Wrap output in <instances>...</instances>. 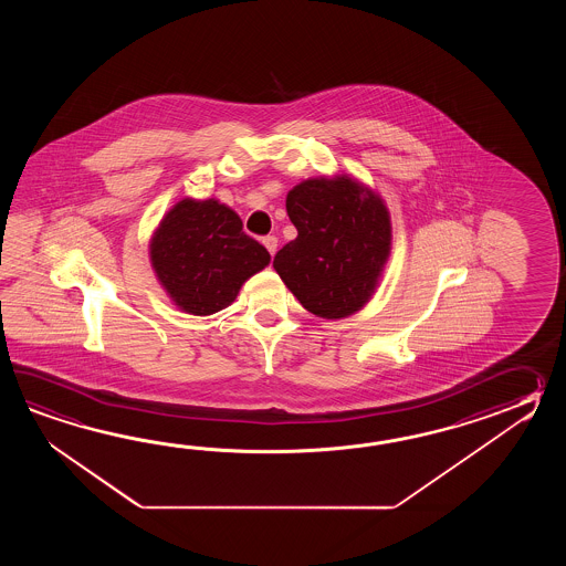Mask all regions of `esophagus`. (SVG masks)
I'll list each match as a JSON object with an SVG mask.
<instances>
[{
	"instance_id": "34e87169",
	"label": "esophagus",
	"mask_w": 566,
	"mask_h": 566,
	"mask_svg": "<svg viewBox=\"0 0 566 566\" xmlns=\"http://www.w3.org/2000/svg\"><path fill=\"white\" fill-rule=\"evenodd\" d=\"M263 244H265L266 251H269V253H277V237H271V234H269V237L263 239Z\"/></svg>"
}]
</instances>
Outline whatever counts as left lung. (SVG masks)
Wrapping results in <instances>:
<instances>
[{"label":"left lung","instance_id":"1","mask_svg":"<svg viewBox=\"0 0 566 566\" xmlns=\"http://www.w3.org/2000/svg\"><path fill=\"white\" fill-rule=\"evenodd\" d=\"M285 206L297 239L275 254L279 277L317 317L358 312L390 254L385 202L358 181L337 176L301 181Z\"/></svg>","mask_w":566,"mask_h":566}]
</instances>
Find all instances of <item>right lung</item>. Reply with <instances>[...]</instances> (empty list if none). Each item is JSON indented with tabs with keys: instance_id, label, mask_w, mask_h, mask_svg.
I'll list each match as a JSON object with an SVG mask.
<instances>
[{
	"instance_id": "add662e5",
	"label": "right lung",
	"mask_w": 566,
	"mask_h": 566,
	"mask_svg": "<svg viewBox=\"0 0 566 566\" xmlns=\"http://www.w3.org/2000/svg\"><path fill=\"white\" fill-rule=\"evenodd\" d=\"M271 254L244 234L229 206L181 200L151 239V265L174 303L192 315H212L237 300L247 279L265 269Z\"/></svg>"
}]
</instances>
